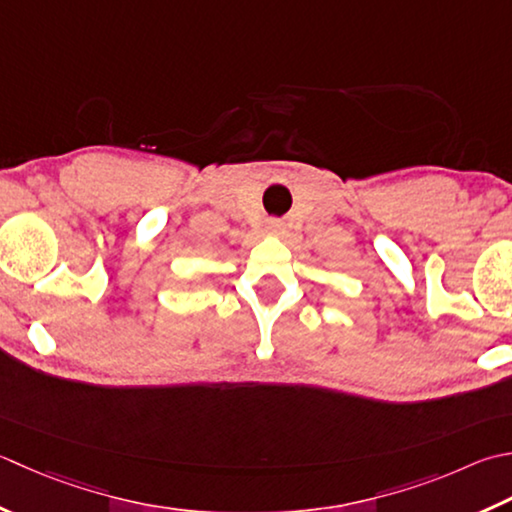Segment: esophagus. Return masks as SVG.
Wrapping results in <instances>:
<instances>
[{
    "instance_id": "esophagus-1",
    "label": "esophagus",
    "mask_w": 512,
    "mask_h": 512,
    "mask_svg": "<svg viewBox=\"0 0 512 512\" xmlns=\"http://www.w3.org/2000/svg\"><path fill=\"white\" fill-rule=\"evenodd\" d=\"M266 230H268V233H273V235H282L286 230V224L282 222V219H268Z\"/></svg>"
}]
</instances>
